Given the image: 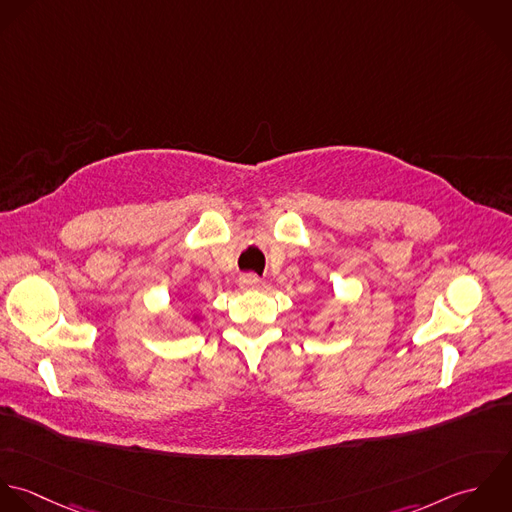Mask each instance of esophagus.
Masks as SVG:
<instances>
[{"label":"esophagus","instance_id":"34e87169","mask_svg":"<svg viewBox=\"0 0 512 512\" xmlns=\"http://www.w3.org/2000/svg\"><path fill=\"white\" fill-rule=\"evenodd\" d=\"M239 285H241V289L253 291V289H261L263 279H261V277H257V275H253V273H247V275H241Z\"/></svg>","mask_w":512,"mask_h":512}]
</instances>
